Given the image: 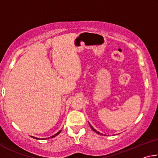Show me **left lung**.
<instances>
[{
	"instance_id": "left-lung-1",
	"label": "left lung",
	"mask_w": 158,
	"mask_h": 158,
	"mask_svg": "<svg viewBox=\"0 0 158 158\" xmlns=\"http://www.w3.org/2000/svg\"><path fill=\"white\" fill-rule=\"evenodd\" d=\"M90 127H91V129L93 130V131H94V132H95L96 133H97V134H100V132H98V131L97 130H95V129H94V128H93L92 126H91V125H90ZM100 135H101V134H100Z\"/></svg>"
}]
</instances>
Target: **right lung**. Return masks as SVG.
I'll return each instance as SVG.
<instances>
[{
	"label": "right lung",
	"mask_w": 158,
	"mask_h": 158,
	"mask_svg": "<svg viewBox=\"0 0 158 158\" xmlns=\"http://www.w3.org/2000/svg\"><path fill=\"white\" fill-rule=\"evenodd\" d=\"M61 132V130H60L59 131V132H58V133H56V135H53V136H52V138H53V137H56V136H57L58 135V134H60V132ZM33 137V138H34V139H37V138H36V137Z\"/></svg>",
	"instance_id": "obj_1"
}]
</instances>
